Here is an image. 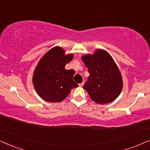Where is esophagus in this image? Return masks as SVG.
Here are the masks:
<instances>
[{
	"label": "esophagus",
	"instance_id": "1",
	"mask_svg": "<svg viewBox=\"0 0 150 150\" xmlns=\"http://www.w3.org/2000/svg\"><path fill=\"white\" fill-rule=\"evenodd\" d=\"M83 85H84V82H83V83H80L79 86H80V87H83Z\"/></svg>",
	"mask_w": 150,
	"mask_h": 150
}]
</instances>
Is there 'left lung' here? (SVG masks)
Instances as JSON below:
<instances>
[{"label":"left lung","instance_id":"1","mask_svg":"<svg viewBox=\"0 0 150 150\" xmlns=\"http://www.w3.org/2000/svg\"><path fill=\"white\" fill-rule=\"evenodd\" d=\"M82 60L89 73L83 89L96 103H110L116 99L122 89V75L111 56L106 51L97 50Z\"/></svg>","mask_w":150,"mask_h":150}]
</instances>
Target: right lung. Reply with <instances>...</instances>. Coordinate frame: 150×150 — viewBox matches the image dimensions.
Masks as SVG:
<instances>
[{
    "instance_id": "add662e5",
    "label": "right lung",
    "mask_w": 150,
    "mask_h": 150,
    "mask_svg": "<svg viewBox=\"0 0 150 150\" xmlns=\"http://www.w3.org/2000/svg\"><path fill=\"white\" fill-rule=\"evenodd\" d=\"M73 57L71 54L65 55L62 48L55 47L41 59L35 69L33 82L42 99L50 102H61L73 88L79 87L73 81L74 70L65 69Z\"/></svg>"
}]
</instances>
